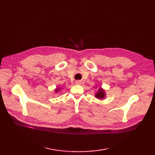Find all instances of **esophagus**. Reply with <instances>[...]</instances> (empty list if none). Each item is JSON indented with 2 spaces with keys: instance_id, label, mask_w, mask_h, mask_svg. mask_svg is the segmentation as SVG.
I'll list each match as a JSON object with an SVG mask.
<instances>
[{
  "instance_id": "34e87169",
  "label": "esophagus",
  "mask_w": 155,
  "mask_h": 155,
  "mask_svg": "<svg viewBox=\"0 0 155 155\" xmlns=\"http://www.w3.org/2000/svg\"><path fill=\"white\" fill-rule=\"evenodd\" d=\"M76 84H78V85H80V84H81V82H80V81H79V80H78V81H76Z\"/></svg>"
}]
</instances>
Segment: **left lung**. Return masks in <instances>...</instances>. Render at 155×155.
Wrapping results in <instances>:
<instances>
[{
	"label": "left lung",
	"mask_w": 155,
	"mask_h": 155,
	"mask_svg": "<svg viewBox=\"0 0 155 155\" xmlns=\"http://www.w3.org/2000/svg\"><path fill=\"white\" fill-rule=\"evenodd\" d=\"M104 96H105L104 91H102V89L100 88L99 90V92L96 94L95 97H97V98H98V99H103L104 97Z\"/></svg>",
	"instance_id": "left-lung-1"
}]
</instances>
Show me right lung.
Returning a JSON list of instances; mask_svg holds the SVG:
<instances>
[{
	"instance_id": "obj_1",
	"label": "right lung",
	"mask_w": 155,
	"mask_h": 155,
	"mask_svg": "<svg viewBox=\"0 0 155 155\" xmlns=\"http://www.w3.org/2000/svg\"><path fill=\"white\" fill-rule=\"evenodd\" d=\"M59 90H60V88H57L55 91H56V92H58V91H59Z\"/></svg>"
}]
</instances>
